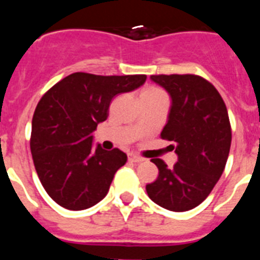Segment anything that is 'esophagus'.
Wrapping results in <instances>:
<instances>
[{
	"label": "esophagus",
	"mask_w": 260,
	"mask_h": 260,
	"mask_svg": "<svg viewBox=\"0 0 260 260\" xmlns=\"http://www.w3.org/2000/svg\"><path fill=\"white\" fill-rule=\"evenodd\" d=\"M128 160L133 162H142L144 161V158L141 157V156L138 155H134V153H132V155H128Z\"/></svg>",
	"instance_id": "34e87169"
}]
</instances>
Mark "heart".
Returning a JSON list of instances; mask_svg holds the SVG:
<instances>
[{
	"label": "heart",
	"mask_w": 260,
	"mask_h": 260,
	"mask_svg": "<svg viewBox=\"0 0 260 260\" xmlns=\"http://www.w3.org/2000/svg\"><path fill=\"white\" fill-rule=\"evenodd\" d=\"M162 91H160L158 88H155V87H147L146 89H143L142 92V96L143 98H156V96H162Z\"/></svg>",
	"instance_id": "obj_1"
}]
</instances>
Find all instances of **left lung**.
Returning a JSON list of instances; mask_svg holds the SVG:
<instances>
[{"label": "left lung", "instance_id": "left-lung-1", "mask_svg": "<svg viewBox=\"0 0 260 260\" xmlns=\"http://www.w3.org/2000/svg\"><path fill=\"white\" fill-rule=\"evenodd\" d=\"M171 96L162 139L177 155L173 168L152 158L158 177L146 186L151 201L174 212L195 208L220 180L231 150L228 110L217 89L198 75H151Z\"/></svg>", "mask_w": 260, "mask_h": 260}]
</instances>
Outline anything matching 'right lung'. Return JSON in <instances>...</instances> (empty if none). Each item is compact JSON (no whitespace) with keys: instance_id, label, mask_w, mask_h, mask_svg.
<instances>
[{"instance_id":"obj_1","label":"right lung","mask_w":260,"mask_h":260,"mask_svg":"<svg viewBox=\"0 0 260 260\" xmlns=\"http://www.w3.org/2000/svg\"><path fill=\"white\" fill-rule=\"evenodd\" d=\"M146 79L74 73L41 98L32 118L31 153L41 185L61 207L87 210L105 198L127 156L118 148L93 147L92 133L107 119L112 99Z\"/></svg>"}]
</instances>
